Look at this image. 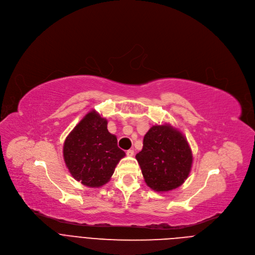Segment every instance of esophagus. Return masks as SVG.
<instances>
[{"instance_id":"esophagus-1","label":"esophagus","mask_w":255,"mask_h":255,"mask_svg":"<svg viewBox=\"0 0 255 255\" xmlns=\"http://www.w3.org/2000/svg\"><path fill=\"white\" fill-rule=\"evenodd\" d=\"M126 154H127L128 156H132V155H134V150L129 149V150H127V151H126Z\"/></svg>"}]
</instances>
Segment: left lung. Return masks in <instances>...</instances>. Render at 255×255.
I'll return each mask as SVG.
<instances>
[{
  "label": "left lung",
  "instance_id": "obj_1",
  "mask_svg": "<svg viewBox=\"0 0 255 255\" xmlns=\"http://www.w3.org/2000/svg\"><path fill=\"white\" fill-rule=\"evenodd\" d=\"M147 186L169 191L187 179L192 153L185 137L170 125L152 126L143 138V147L136 154Z\"/></svg>",
  "mask_w": 255,
  "mask_h": 255
}]
</instances>
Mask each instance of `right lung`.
<instances>
[{"label":"right lung","instance_id":"1","mask_svg":"<svg viewBox=\"0 0 255 255\" xmlns=\"http://www.w3.org/2000/svg\"><path fill=\"white\" fill-rule=\"evenodd\" d=\"M108 122L97 112H90L68 135L64 159L74 179L88 187L109 182L125 152L118 147L117 137L107 128Z\"/></svg>","mask_w":255,"mask_h":255}]
</instances>
